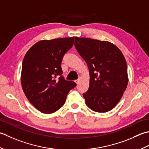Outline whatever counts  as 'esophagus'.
Segmentation results:
<instances>
[{"label": "esophagus", "instance_id": "1", "mask_svg": "<svg viewBox=\"0 0 149 149\" xmlns=\"http://www.w3.org/2000/svg\"><path fill=\"white\" fill-rule=\"evenodd\" d=\"M80 78H79L78 79H77V80H74V81L76 83H77V84H79V82H80Z\"/></svg>", "mask_w": 149, "mask_h": 149}]
</instances>
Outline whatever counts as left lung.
<instances>
[{
	"mask_svg": "<svg viewBox=\"0 0 149 149\" xmlns=\"http://www.w3.org/2000/svg\"><path fill=\"white\" fill-rule=\"evenodd\" d=\"M74 46L89 70V87L83 94L86 105L97 113L111 111L128 84L125 57L116 45L106 41L75 37Z\"/></svg>",
	"mask_w": 149,
	"mask_h": 149,
	"instance_id": "left-lung-1",
	"label": "left lung"
}]
</instances>
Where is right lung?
Masks as SVG:
<instances>
[{
	"label": "right lung",
	"mask_w": 149,
	"mask_h": 149,
	"mask_svg": "<svg viewBox=\"0 0 149 149\" xmlns=\"http://www.w3.org/2000/svg\"><path fill=\"white\" fill-rule=\"evenodd\" d=\"M74 37L41 40L24 58L21 84L29 102L38 111L51 114L61 108L70 90L77 86L62 75L61 63ZM57 77V79L56 78Z\"/></svg>",
	"instance_id": "right-lung-1"
}]
</instances>
